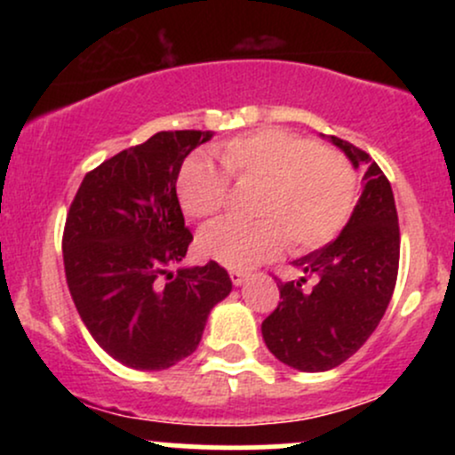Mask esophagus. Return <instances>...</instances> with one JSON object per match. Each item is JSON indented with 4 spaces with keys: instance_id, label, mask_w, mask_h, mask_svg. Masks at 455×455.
<instances>
[{
    "instance_id": "obj_1",
    "label": "esophagus",
    "mask_w": 455,
    "mask_h": 455,
    "mask_svg": "<svg viewBox=\"0 0 455 455\" xmlns=\"http://www.w3.org/2000/svg\"><path fill=\"white\" fill-rule=\"evenodd\" d=\"M245 280H248V274H245V271H237V269L231 271V282L235 286H242Z\"/></svg>"
}]
</instances>
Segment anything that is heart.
Here are the masks:
<instances>
[{"mask_svg":"<svg viewBox=\"0 0 455 455\" xmlns=\"http://www.w3.org/2000/svg\"><path fill=\"white\" fill-rule=\"evenodd\" d=\"M222 171L203 154L190 156L177 175V198L192 220L216 216L235 184L259 186L257 222L218 220L198 235L203 257L231 269H252L275 259L286 239L293 252L331 242L351 218L357 180L338 151L282 128L242 134L218 148Z\"/></svg>","mask_w":455,"mask_h":455,"instance_id":"b5f03b06","label":"heart"}]
</instances>
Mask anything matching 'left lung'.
<instances>
[{"label":"left lung","instance_id":"1","mask_svg":"<svg viewBox=\"0 0 455 455\" xmlns=\"http://www.w3.org/2000/svg\"><path fill=\"white\" fill-rule=\"evenodd\" d=\"M325 137V134H323ZM363 166V190L331 243L293 260L299 280L280 282V304L260 331L275 359L301 372H325L363 347L387 310L398 278L400 228L387 177L348 140L325 137ZM315 277L312 290H301Z\"/></svg>","mask_w":455,"mask_h":455}]
</instances>
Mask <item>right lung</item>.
<instances>
[{"instance_id": "add662e5", "label": "right lung", "mask_w": 455, "mask_h": 455, "mask_svg": "<svg viewBox=\"0 0 455 455\" xmlns=\"http://www.w3.org/2000/svg\"><path fill=\"white\" fill-rule=\"evenodd\" d=\"M212 137L164 130L119 151L85 175L68 212V289L93 340L128 368L166 370L195 353L213 306L233 289L216 260L169 271L192 242L177 175Z\"/></svg>"}]
</instances>
